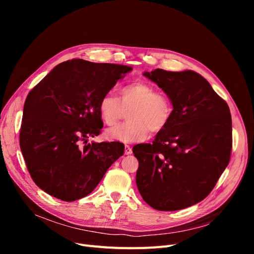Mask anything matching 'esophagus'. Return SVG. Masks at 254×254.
Returning <instances> with one entry per match:
<instances>
[{"label":"esophagus","mask_w":254,"mask_h":254,"mask_svg":"<svg viewBox=\"0 0 254 254\" xmlns=\"http://www.w3.org/2000/svg\"><path fill=\"white\" fill-rule=\"evenodd\" d=\"M125 153H126L127 155H128V154L131 153V148L129 147L128 145H125Z\"/></svg>","instance_id":"34e87169"}]
</instances>
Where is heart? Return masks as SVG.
I'll list each match as a JSON object with an SVG mask.
<instances>
[{"label": "heart", "mask_w": 254, "mask_h": 254, "mask_svg": "<svg viewBox=\"0 0 254 254\" xmlns=\"http://www.w3.org/2000/svg\"><path fill=\"white\" fill-rule=\"evenodd\" d=\"M100 117L105 125L112 127L127 110V122L107 131L112 140L136 142L148 137L149 131L158 132L169 124L173 107L164 92L155 91L154 86L145 81L125 85L119 91V100L107 92L99 102Z\"/></svg>", "instance_id": "obj_1"}]
</instances>
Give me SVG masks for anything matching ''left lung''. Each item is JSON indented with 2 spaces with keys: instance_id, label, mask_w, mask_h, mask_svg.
<instances>
[{
  "instance_id": "8db88e82",
  "label": "left lung",
  "mask_w": 254,
  "mask_h": 254,
  "mask_svg": "<svg viewBox=\"0 0 254 254\" xmlns=\"http://www.w3.org/2000/svg\"><path fill=\"white\" fill-rule=\"evenodd\" d=\"M144 76L167 93L173 113L152 144L132 147L139 161V192L155 210L190 207L212 191L230 163V108L207 80L193 71L155 69Z\"/></svg>"
}]
</instances>
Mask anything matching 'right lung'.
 Returning <instances> with one entry per match:
<instances>
[{"mask_svg":"<svg viewBox=\"0 0 254 254\" xmlns=\"http://www.w3.org/2000/svg\"><path fill=\"white\" fill-rule=\"evenodd\" d=\"M131 70L75 59L58 64L29 92L19 144L30 175L42 190L64 202L82 198L124 154L120 142L87 141L103 127L100 99Z\"/></svg>","mask_w":254,"mask_h":254,"instance_id":"1","label":"right lung"}]
</instances>
